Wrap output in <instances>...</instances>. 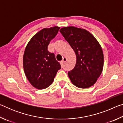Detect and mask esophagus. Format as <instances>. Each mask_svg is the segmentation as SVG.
Masks as SVG:
<instances>
[{"mask_svg":"<svg viewBox=\"0 0 123 123\" xmlns=\"http://www.w3.org/2000/svg\"><path fill=\"white\" fill-rule=\"evenodd\" d=\"M66 61H67V59H66V58L63 57V60H62V61L61 62V63L62 64H63L64 63H66Z\"/></svg>","mask_w":123,"mask_h":123,"instance_id":"esophagus-1","label":"esophagus"}]
</instances>
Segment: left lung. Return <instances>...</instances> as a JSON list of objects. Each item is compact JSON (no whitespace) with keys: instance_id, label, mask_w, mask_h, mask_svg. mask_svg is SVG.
I'll return each mask as SVG.
<instances>
[{"instance_id":"1","label":"left lung","mask_w":123,"mask_h":123,"mask_svg":"<svg viewBox=\"0 0 123 123\" xmlns=\"http://www.w3.org/2000/svg\"><path fill=\"white\" fill-rule=\"evenodd\" d=\"M76 56L74 69L68 75L72 84L80 88L93 86L103 71L104 55L98 42L84 29L64 27L60 30Z\"/></svg>"}]
</instances>
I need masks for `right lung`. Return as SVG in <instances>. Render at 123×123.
Segmentation results:
<instances>
[{
	"instance_id": "right-lung-1",
	"label": "right lung",
	"mask_w": 123,
	"mask_h": 123,
	"mask_svg": "<svg viewBox=\"0 0 123 123\" xmlns=\"http://www.w3.org/2000/svg\"><path fill=\"white\" fill-rule=\"evenodd\" d=\"M60 27L42 29L27 44L23 56V67L27 79L32 86L38 89L49 87L54 81L61 65L48 46L57 35Z\"/></svg>"
}]
</instances>
